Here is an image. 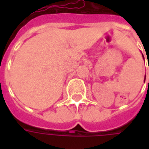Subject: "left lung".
Wrapping results in <instances>:
<instances>
[{"label": "left lung", "mask_w": 149, "mask_h": 149, "mask_svg": "<svg viewBox=\"0 0 149 149\" xmlns=\"http://www.w3.org/2000/svg\"><path fill=\"white\" fill-rule=\"evenodd\" d=\"M142 57H143L144 60H145V58H144V56H143V54H142ZM148 70H149V66H148ZM146 77H145V81H146ZM148 84H149V79H148Z\"/></svg>", "instance_id": "obj_1"}]
</instances>
